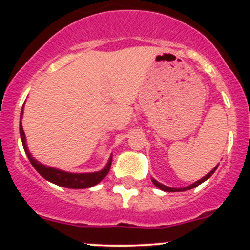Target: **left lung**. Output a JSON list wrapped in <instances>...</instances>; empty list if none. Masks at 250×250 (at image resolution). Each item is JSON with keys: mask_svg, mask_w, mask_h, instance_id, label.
<instances>
[{"mask_svg": "<svg viewBox=\"0 0 250 250\" xmlns=\"http://www.w3.org/2000/svg\"><path fill=\"white\" fill-rule=\"evenodd\" d=\"M216 169H217V166L213 169V170L210 171V173H208L207 175H206V176H203L202 179L199 180V181H196V182H194L193 185L188 186V187H185V188H170V187H167V186L162 185V183L157 182V181L154 180V179H151V181H153V183H154L155 186H156L157 188H160V189H161V190H163V191H168V193H175V191H185V190H189V189H193V188H195V187H197V186L201 185V183L205 182L206 180H208L209 177H210L211 175H213V174L215 173V170H216Z\"/></svg>", "mask_w": 250, "mask_h": 250, "instance_id": "obj_1", "label": "left lung"}]
</instances>
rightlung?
Wrapping results in <instances>:
<instances>
[{"instance_id": "right-lung-1", "label": "right lung", "mask_w": 250, "mask_h": 250, "mask_svg": "<svg viewBox=\"0 0 250 250\" xmlns=\"http://www.w3.org/2000/svg\"><path fill=\"white\" fill-rule=\"evenodd\" d=\"M23 115V110L21 111V117ZM20 135H21L22 145H23L24 151L27 154L28 159L33 167L36 169V171L41 175L42 177H44L45 180H48L49 182L55 183L57 186H61V187L70 188V189H84L93 187V186L97 185L99 182L104 179L107 176V174L110 170L111 166V160L113 156H110L109 161L105 167L100 171H95V173H83V174H76V173H67V171L60 170V169L48 167V166L42 165L39 161H36L33 156H31L29 150H28L27 143H25V135L22 128V123L20 122Z\"/></svg>"}]
</instances>
